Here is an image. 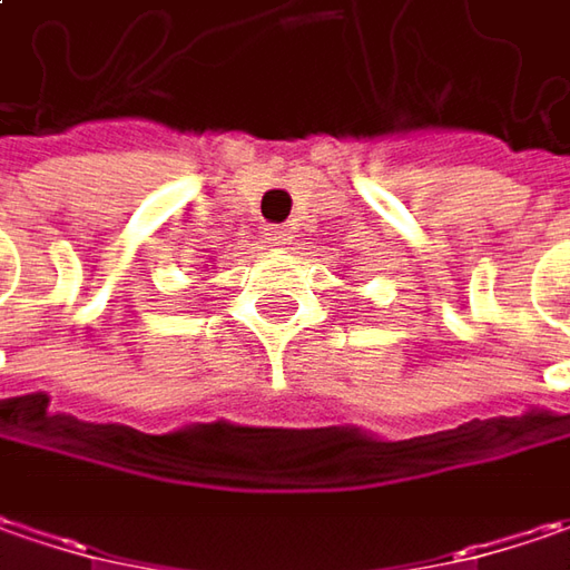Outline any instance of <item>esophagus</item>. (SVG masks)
<instances>
[{
	"label": "esophagus",
	"mask_w": 570,
	"mask_h": 570,
	"mask_svg": "<svg viewBox=\"0 0 570 570\" xmlns=\"http://www.w3.org/2000/svg\"><path fill=\"white\" fill-rule=\"evenodd\" d=\"M266 240H269L272 246H278V249H285V246L292 243V230H288V227H269Z\"/></svg>",
	"instance_id": "1"
}]
</instances>
